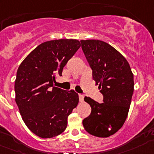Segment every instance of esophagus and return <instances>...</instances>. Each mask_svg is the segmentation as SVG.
<instances>
[{"label": "esophagus", "mask_w": 154, "mask_h": 154, "mask_svg": "<svg viewBox=\"0 0 154 154\" xmlns=\"http://www.w3.org/2000/svg\"><path fill=\"white\" fill-rule=\"evenodd\" d=\"M79 98L80 102H83V101H84V95H83V94H79Z\"/></svg>", "instance_id": "1"}]
</instances>
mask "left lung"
<instances>
[{"label": "left lung", "mask_w": 154, "mask_h": 154, "mask_svg": "<svg viewBox=\"0 0 154 154\" xmlns=\"http://www.w3.org/2000/svg\"><path fill=\"white\" fill-rule=\"evenodd\" d=\"M82 49L92 70V78L103 95V103L85 97L91 112L82 121L88 133L108 137L123 126L134 92V75L126 59L101 40H81Z\"/></svg>", "instance_id": "1"}]
</instances>
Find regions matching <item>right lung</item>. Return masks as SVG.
Returning a JSON list of instances; mask_svg holds the SVG:
<instances>
[{
	"label": "right lung",
	"instance_id": "right-lung-1",
	"mask_svg": "<svg viewBox=\"0 0 154 154\" xmlns=\"http://www.w3.org/2000/svg\"><path fill=\"white\" fill-rule=\"evenodd\" d=\"M77 39H61L41 43L24 59L15 80L17 105L23 121L42 138L63 133L68 116L79 103V94L53 86L56 75L79 49Z\"/></svg>",
	"mask_w": 154,
	"mask_h": 154
}]
</instances>
